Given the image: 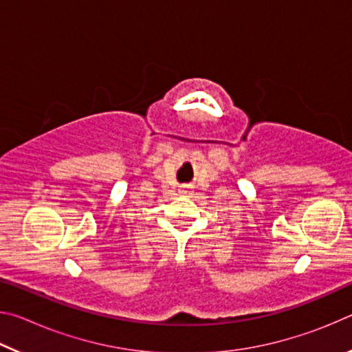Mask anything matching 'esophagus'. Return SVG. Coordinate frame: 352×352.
Masks as SVG:
<instances>
[{"label":"esophagus","instance_id":"esophagus-1","mask_svg":"<svg viewBox=\"0 0 352 352\" xmlns=\"http://www.w3.org/2000/svg\"><path fill=\"white\" fill-rule=\"evenodd\" d=\"M182 192H188V189H186V186H182Z\"/></svg>","mask_w":352,"mask_h":352}]
</instances>
